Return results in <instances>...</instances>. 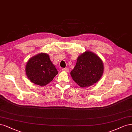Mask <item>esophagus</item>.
Listing matches in <instances>:
<instances>
[{
  "mask_svg": "<svg viewBox=\"0 0 132 132\" xmlns=\"http://www.w3.org/2000/svg\"><path fill=\"white\" fill-rule=\"evenodd\" d=\"M62 71L64 72H69L70 69H69V68H64V69H62Z\"/></svg>",
  "mask_w": 132,
  "mask_h": 132,
  "instance_id": "1",
  "label": "esophagus"
}]
</instances>
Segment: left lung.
Instances as JSON below:
<instances>
[{"instance_id":"left-lung-1","label":"left lung","mask_w":132,"mask_h":132,"mask_svg":"<svg viewBox=\"0 0 132 132\" xmlns=\"http://www.w3.org/2000/svg\"><path fill=\"white\" fill-rule=\"evenodd\" d=\"M104 70V63L100 57L90 51H86L78 56L71 76L79 86L85 88L98 82Z\"/></svg>"}]
</instances>
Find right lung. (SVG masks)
Wrapping results in <instances>:
<instances>
[{
  "instance_id": "1",
  "label": "right lung",
  "mask_w": 132,
  "mask_h": 132,
  "mask_svg": "<svg viewBox=\"0 0 132 132\" xmlns=\"http://www.w3.org/2000/svg\"><path fill=\"white\" fill-rule=\"evenodd\" d=\"M25 71L31 82L42 87L49 84L58 73L49 55L45 53H39L29 59Z\"/></svg>"
}]
</instances>
